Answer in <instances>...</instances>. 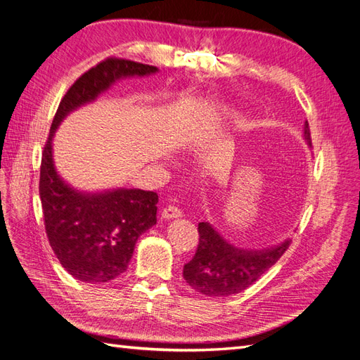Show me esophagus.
I'll return each mask as SVG.
<instances>
[{"mask_svg": "<svg viewBox=\"0 0 360 360\" xmlns=\"http://www.w3.org/2000/svg\"><path fill=\"white\" fill-rule=\"evenodd\" d=\"M182 210L176 205H167L162 208V218L164 219H174V218H181Z\"/></svg>", "mask_w": 360, "mask_h": 360, "instance_id": "obj_1", "label": "esophagus"}]
</instances>
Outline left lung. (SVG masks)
<instances>
[{"instance_id":"1","label":"left lung","mask_w":360,"mask_h":360,"mask_svg":"<svg viewBox=\"0 0 360 360\" xmlns=\"http://www.w3.org/2000/svg\"><path fill=\"white\" fill-rule=\"evenodd\" d=\"M304 139L311 147L308 121ZM199 245L190 262L184 265V279L188 285L210 297L240 293L261 278L287 252L290 239L264 250L238 248L225 240L208 222H199Z\"/></svg>"}]
</instances>
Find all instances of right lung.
<instances>
[{
	"mask_svg": "<svg viewBox=\"0 0 360 360\" xmlns=\"http://www.w3.org/2000/svg\"><path fill=\"white\" fill-rule=\"evenodd\" d=\"M156 72L155 65L107 58L73 82L55 113L41 160L39 198L49 244L81 282L99 285L127 270L138 238L156 224L158 195L139 188L84 193L70 187L55 169V130L67 115L95 101L118 79Z\"/></svg>",
	"mask_w": 360,
	"mask_h": 360,
	"instance_id": "add662e5",
	"label": "right lung"
}]
</instances>
